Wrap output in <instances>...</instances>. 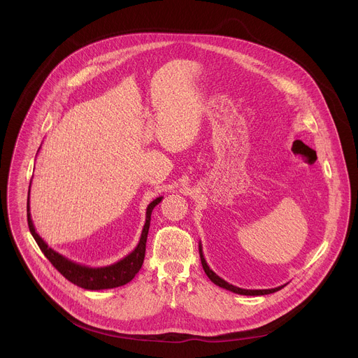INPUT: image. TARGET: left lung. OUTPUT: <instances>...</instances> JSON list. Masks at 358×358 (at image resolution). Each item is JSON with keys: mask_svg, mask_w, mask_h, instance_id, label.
Instances as JSON below:
<instances>
[{"mask_svg": "<svg viewBox=\"0 0 358 358\" xmlns=\"http://www.w3.org/2000/svg\"><path fill=\"white\" fill-rule=\"evenodd\" d=\"M198 249H199V258H201V264H202L203 271H206V273H207V276L211 279V282H214L217 286H220V287H222V289H227V290L234 292V293H238V294H245V296H264V294L275 293V292H278V290H280L282 287L286 286V285H283V286H278V287H275V289H262V290H261V289H257V290H252V289H241V287H238V286H234V285L228 283L227 280H224L222 278H220L213 269H210V266H208L206 258H203L201 242H199V245H198Z\"/></svg>", "mask_w": 358, "mask_h": 358, "instance_id": "obj_1", "label": "left lung"}]
</instances>
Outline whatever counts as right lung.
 <instances>
[{
    "mask_svg": "<svg viewBox=\"0 0 358 358\" xmlns=\"http://www.w3.org/2000/svg\"><path fill=\"white\" fill-rule=\"evenodd\" d=\"M163 196L156 198L155 201H151L148 203V207L145 210V222L141 231L140 241L137 246L124 257L119 262H115L108 266H100V268H90L80 264H76L68 258H65L64 255L59 252L54 250L52 248H49L48 243L36 234L31 213H29V191H28V206H27V217H28V227L29 231L36 241L39 249L43 252L48 261L52 264L61 275H64L69 282L73 285L86 289V290H103V289H113L123 286L129 283L140 271L143 261H144V253H145V242H147V234L150 228V221H151V213L155 210L157 203H160Z\"/></svg>",
    "mask_w": 358,
    "mask_h": 358,
    "instance_id": "right-lung-1",
    "label": "right lung"
}]
</instances>
